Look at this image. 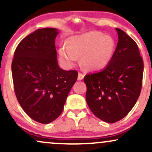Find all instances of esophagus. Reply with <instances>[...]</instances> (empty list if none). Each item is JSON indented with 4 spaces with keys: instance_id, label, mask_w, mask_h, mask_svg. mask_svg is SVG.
I'll list each match as a JSON object with an SVG mask.
<instances>
[{
    "instance_id": "esophagus-1",
    "label": "esophagus",
    "mask_w": 152,
    "mask_h": 152,
    "mask_svg": "<svg viewBox=\"0 0 152 152\" xmlns=\"http://www.w3.org/2000/svg\"><path fill=\"white\" fill-rule=\"evenodd\" d=\"M84 78V74H81V73H78V81H81V80L83 79Z\"/></svg>"
}]
</instances>
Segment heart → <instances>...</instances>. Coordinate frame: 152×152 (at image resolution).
<instances>
[{
	"mask_svg": "<svg viewBox=\"0 0 152 152\" xmlns=\"http://www.w3.org/2000/svg\"><path fill=\"white\" fill-rule=\"evenodd\" d=\"M115 41L111 36L98 31H90L73 36L67 41V47L59 49L61 61L69 66L76 65L78 58L85 69L98 71L104 69L112 58Z\"/></svg>",
	"mask_w": 152,
	"mask_h": 152,
	"instance_id": "heart-1",
	"label": "heart"
}]
</instances>
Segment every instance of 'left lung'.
<instances>
[{"mask_svg": "<svg viewBox=\"0 0 152 152\" xmlns=\"http://www.w3.org/2000/svg\"><path fill=\"white\" fill-rule=\"evenodd\" d=\"M118 43L104 70L85 76L86 100L96 117L107 123L124 118L140 95L144 63L137 43L116 28Z\"/></svg>", "mask_w": 152, "mask_h": 152, "instance_id": "1", "label": "left lung"}]
</instances>
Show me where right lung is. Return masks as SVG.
Returning <instances> with one entry per match:
<instances>
[{
	"instance_id": "1",
	"label": "right lung",
	"mask_w": 152,
	"mask_h": 152,
	"mask_svg": "<svg viewBox=\"0 0 152 152\" xmlns=\"http://www.w3.org/2000/svg\"><path fill=\"white\" fill-rule=\"evenodd\" d=\"M56 28L38 29L19 43L12 61L16 98L34 121L49 124L62 113L78 72L58 66L55 39Z\"/></svg>"
}]
</instances>
